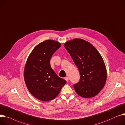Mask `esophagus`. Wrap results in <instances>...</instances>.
Wrapping results in <instances>:
<instances>
[{
    "label": "esophagus",
    "mask_w": 125,
    "mask_h": 125,
    "mask_svg": "<svg viewBox=\"0 0 125 125\" xmlns=\"http://www.w3.org/2000/svg\"><path fill=\"white\" fill-rule=\"evenodd\" d=\"M64 80L66 81V82H68L69 81V78L68 77H65L64 78Z\"/></svg>",
    "instance_id": "esophagus-1"
}]
</instances>
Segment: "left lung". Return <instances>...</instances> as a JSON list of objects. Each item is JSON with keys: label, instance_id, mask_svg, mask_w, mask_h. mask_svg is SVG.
I'll list each match as a JSON object with an SVG mask.
<instances>
[{"label": "left lung", "instance_id": "8db88e82", "mask_svg": "<svg viewBox=\"0 0 125 125\" xmlns=\"http://www.w3.org/2000/svg\"><path fill=\"white\" fill-rule=\"evenodd\" d=\"M80 72V81L73 84L79 95L90 98L98 94L107 80V70L98 51L89 42L75 38L64 43Z\"/></svg>", "mask_w": 125, "mask_h": 125}]
</instances>
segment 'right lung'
Returning a JSON list of instances; mask_svg holds the SVG:
<instances>
[{
  "instance_id": "obj_1",
  "label": "right lung",
  "mask_w": 125,
  "mask_h": 125,
  "mask_svg": "<svg viewBox=\"0 0 125 125\" xmlns=\"http://www.w3.org/2000/svg\"><path fill=\"white\" fill-rule=\"evenodd\" d=\"M61 46L56 41L47 40L36 46L28 56L24 81L28 91L38 100H53L66 82L56 74L50 63L52 55Z\"/></svg>"
}]
</instances>
